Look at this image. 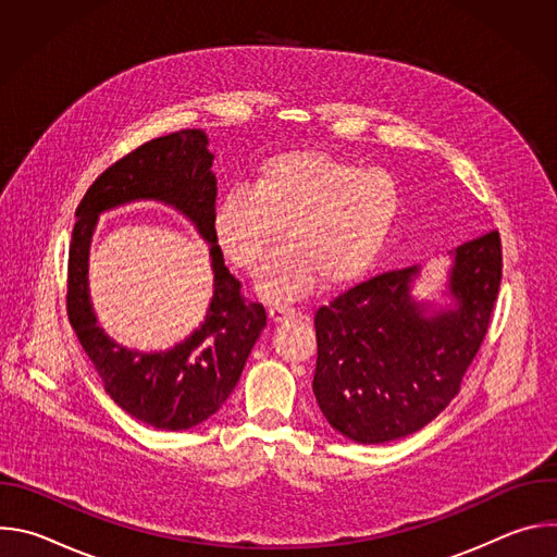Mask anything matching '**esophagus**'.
<instances>
[{
    "label": "esophagus",
    "mask_w": 557,
    "mask_h": 557,
    "mask_svg": "<svg viewBox=\"0 0 557 557\" xmlns=\"http://www.w3.org/2000/svg\"><path fill=\"white\" fill-rule=\"evenodd\" d=\"M295 314H297L295 308H284V306H271V308H269V317H271V320H273L275 324L295 320Z\"/></svg>",
    "instance_id": "1"
}]
</instances>
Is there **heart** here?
<instances>
[{
  "instance_id": "1",
  "label": "heart",
  "mask_w": 557,
  "mask_h": 557,
  "mask_svg": "<svg viewBox=\"0 0 557 557\" xmlns=\"http://www.w3.org/2000/svg\"><path fill=\"white\" fill-rule=\"evenodd\" d=\"M401 209V189L383 170H363L329 151H286L258 168L253 187L226 191L213 211V235L226 260L256 273L271 301H295L322 282H359L385 249Z\"/></svg>"
}]
</instances>
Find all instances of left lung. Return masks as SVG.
I'll list each match as a JSON object with an SVG mask.
<instances>
[{"mask_svg": "<svg viewBox=\"0 0 557 557\" xmlns=\"http://www.w3.org/2000/svg\"><path fill=\"white\" fill-rule=\"evenodd\" d=\"M451 256L447 295L434 308L412 297L421 269L357 284L314 312V399L346 438L376 445L410 436L436 419L490 329L503 277L498 231Z\"/></svg>", "mask_w": 557, "mask_h": 557, "instance_id": "1", "label": "left lung"}]
</instances>
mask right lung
Returning <instances> with one entry per match:
<instances>
[{
    "mask_svg": "<svg viewBox=\"0 0 557 557\" xmlns=\"http://www.w3.org/2000/svg\"><path fill=\"white\" fill-rule=\"evenodd\" d=\"M202 129L153 138L108 168L76 207L67 258V320L95 363L106 392L129 417L156 430H189L228 399L267 326L262 304L245 301L224 267L213 235V153ZM156 199L181 210L210 245L214 297L206 322L185 343L161 354L129 351L96 324L87 288L91 233L103 210Z\"/></svg>",
    "mask_w": 557,
    "mask_h": 557,
    "instance_id": "1",
    "label": "right lung"
}]
</instances>
